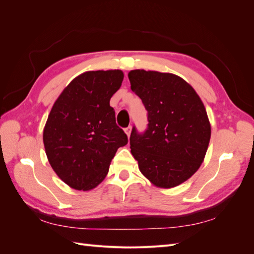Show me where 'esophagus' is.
I'll return each instance as SVG.
<instances>
[{
	"label": "esophagus",
	"instance_id": "esophagus-1",
	"mask_svg": "<svg viewBox=\"0 0 254 254\" xmlns=\"http://www.w3.org/2000/svg\"><path fill=\"white\" fill-rule=\"evenodd\" d=\"M131 129H132L131 126H128L127 128H125V132H126V134H127L128 137L130 136V134H131Z\"/></svg>",
	"mask_w": 254,
	"mask_h": 254
}]
</instances>
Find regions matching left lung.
I'll return each instance as SVG.
<instances>
[{
  "instance_id": "left-lung-1",
  "label": "left lung",
  "mask_w": 254,
  "mask_h": 254,
  "mask_svg": "<svg viewBox=\"0 0 254 254\" xmlns=\"http://www.w3.org/2000/svg\"><path fill=\"white\" fill-rule=\"evenodd\" d=\"M131 90L147 110V129L130 134V148L141 173L158 188L171 189L193 176L211 137L204 105L179 76L156 71L128 73Z\"/></svg>"
}]
</instances>
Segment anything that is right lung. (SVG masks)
<instances>
[{"mask_svg": "<svg viewBox=\"0 0 254 254\" xmlns=\"http://www.w3.org/2000/svg\"><path fill=\"white\" fill-rule=\"evenodd\" d=\"M123 79L121 70L82 73L67 84L49 114L45 153L54 172L72 189L97 187L118 148L128 143L110 106Z\"/></svg>", "mask_w": 254, "mask_h": 254, "instance_id": "add662e5", "label": "right lung"}]
</instances>
